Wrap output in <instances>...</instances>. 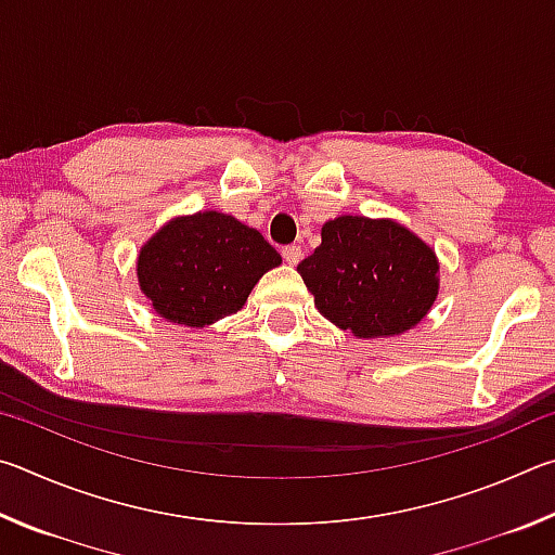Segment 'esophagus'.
Wrapping results in <instances>:
<instances>
[{"instance_id": "34e87169", "label": "esophagus", "mask_w": 555, "mask_h": 555, "mask_svg": "<svg viewBox=\"0 0 555 555\" xmlns=\"http://www.w3.org/2000/svg\"><path fill=\"white\" fill-rule=\"evenodd\" d=\"M281 257H284L286 264H298L300 257H304V255H300L298 244H288V247L281 249Z\"/></svg>"}]
</instances>
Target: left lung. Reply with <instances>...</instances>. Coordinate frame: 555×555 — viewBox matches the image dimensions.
<instances>
[{"label":"left lung","mask_w":555,"mask_h":555,"mask_svg":"<svg viewBox=\"0 0 555 555\" xmlns=\"http://www.w3.org/2000/svg\"><path fill=\"white\" fill-rule=\"evenodd\" d=\"M321 237L298 274L318 311L337 327L357 337L399 335L434 306L438 259L406 228L343 215L323 224Z\"/></svg>","instance_id":"left-lung-1"}]
</instances>
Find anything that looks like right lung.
Segmentation results:
<instances>
[{
    "instance_id": "right-lung-1",
    "label": "right lung",
    "mask_w": 555,
    "mask_h": 555,
    "mask_svg": "<svg viewBox=\"0 0 555 555\" xmlns=\"http://www.w3.org/2000/svg\"><path fill=\"white\" fill-rule=\"evenodd\" d=\"M279 264L281 255L255 228L208 210L158 230L142 247L137 276L158 315L203 327L237 313Z\"/></svg>"
}]
</instances>
